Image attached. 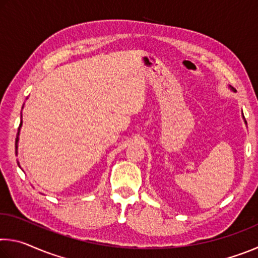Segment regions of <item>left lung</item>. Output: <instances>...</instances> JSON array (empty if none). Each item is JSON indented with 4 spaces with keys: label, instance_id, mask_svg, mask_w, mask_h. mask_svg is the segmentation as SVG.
Segmentation results:
<instances>
[{
    "label": "left lung",
    "instance_id": "8db88e82",
    "mask_svg": "<svg viewBox=\"0 0 258 258\" xmlns=\"http://www.w3.org/2000/svg\"><path fill=\"white\" fill-rule=\"evenodd\" d=\"M229 89H230L231 91H232V92H235V89H234V87L231 86V85H229ZM242 118H243V120H244V124L247 125V121H246V119H244V117H243V113H242Z\"/></svg>",
    "mask_w": 258,
    "mask_h": 258
}]
</instances>
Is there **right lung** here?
<instances>
[{
    "label": "right lung",
    "instance_id": "right-lung-1",
    "mask_svg": "<svg viewBox=\"0 0 258 258\" xmlns=\"http://www.w3.org/2000/svg\"><path fill=\"white\" fill-rule=\"evenodd\" d=\"M24 108V107H23ZM21 125H23V120L20 121V125H19V127H18V134H17V139H16V156L18 155V142H19V134H20V128H21ZM18 166L20 167V165H19V163H18Z\"/></svg>",
    "mask_w": 258,
    "mask_h": 258
}]
</instances>
